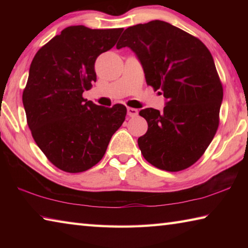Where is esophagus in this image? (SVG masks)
<instances>
[{
    "mask_svg": "<svg viewBox=\"0 0 248 248\" xmlns=\"http://www.w3.org/2000/svg\"><path fill=\"white\" fill-rule=\"evenodd\" d=\"M127 112H128V116L129 117H136V116H138V114H139L138 109L132 108V107H128L127 108Z\"/></svg>",
    "mask_w": 248,
    "mask_h": 248,
    "instance_id": "obj_1",
    "label": "esophagus"
}]
</instances>
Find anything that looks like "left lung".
Listing matches in <instances>:
<instances>
[{"label":"left lung","instance_id":"left-lung-1","mask_svg":"<svg viewBox=\"0 0 248 248\" xmlns=\"http://www.w3.org/2000/svg\"><path fill=\"white\" fill-rule=\"evenodd\" d=\"M117 49L139 58L146 84L166 98L162 112L139 115L148 131L138 139L143 157L167 171L190 167L202 156L220 123L223 87L209 49L197 37L163 20L125 29Z\"/></svg>","mask_w":248,"mask_h":248}]
</instances>
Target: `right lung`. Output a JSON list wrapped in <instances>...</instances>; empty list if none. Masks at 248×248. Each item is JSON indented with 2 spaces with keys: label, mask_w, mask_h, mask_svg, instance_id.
<instances>
[{
  "label": "right lung",
  "mask_w": 248,
  "mask_h": 248,
  "mask_svg": "<svg viewBox=\"0 0 248 248\" xmlns=\"http://www.w3.org/2000/svg\"><path fill=\"white\" fill-rule=\"evenodd\" d=\"M124 28H64L33 57L23 104L36 144L52 164L81 173L97 164L127 108L98 106L83 97L96 82L95 61L117 43Z\"/></svg>",
  "instance_id": "1"
}]
</instances>
